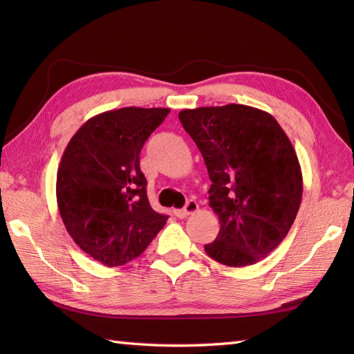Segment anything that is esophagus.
I'll return each instance as SVG.
<instances>
[{
    "instance_id": "obj_1",
    "label": "esophagus",
    "mask_w": 354,
    "mask_h": 354,
    "mask_svg": "<svg viewBox=\"0 0 354 354\" xmlns=\"http://www.w3.org/2000/svg\"><path fill=\"white\" fill-rule=\"evenodd\" d=\"M198 209H199L198 202H196V201H189V202H187V205H185L184 208L175 209V216L179 217V219H184V217L190 216V214H193V213H196Z\"/></svg>"
}]
</instances>
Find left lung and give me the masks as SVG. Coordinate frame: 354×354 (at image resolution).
Returning a JSON list of instances; mask_svg holds the SVG:
<instances>
[{
    "instance_id": "1",
    "label": "left lung",
    "mask_w": 354,
    "mask_h": 354,
    "mask_svg": "<svg viewBox=\"0 0 354 354\" xmlns=\"http://www.w3.org/2000/svg\"><path fill=\"white\" fill-rule=\"evenodd\" d=\"M207 165L209 207L221 231L205 252L222 265L260 261L283 242L303 198V175L277 120L246 104L179 112Z\"/></svg>"
}]
</instances>
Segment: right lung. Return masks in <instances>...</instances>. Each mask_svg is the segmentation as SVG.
<instances>
[{"instance_id":"1","label":"right lung","mask_w":354,"mask_h":354,"mask_svg":"<svg viewBox=\"0 0 354 354\" xmlns=\"http://www.w3.org/2000/svg\"><path fill=\"white\" fill-rule=\"evenodd\" d=\"M169 108H122L89 118L57 169L56 198L68 234L109 268L137 259L167 216L150 207L140 152Z\"/></svg>"}]
</instances>
